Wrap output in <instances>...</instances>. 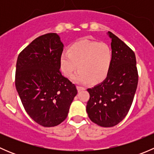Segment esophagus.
I'll return each mask as SVG.
<instances>
[{
	"instance_id": "1",
	"label": "esophagus",
	"mask_w": 154,
	"mask_h": 154,
	"mask_svg": "<svg viewBox=\"0 0 154 154\" xmlns=\"http://www.w3.org/2000/svg\"><path fill=\"white\" fill-rule=\"evenodd\" d=\"M77 90H78L79 91H81V90H83V89H85L84 87H83V86H77Z\"/></svg>"
}]
</instances>
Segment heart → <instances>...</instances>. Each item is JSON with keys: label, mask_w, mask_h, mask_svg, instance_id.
Listing matches in <instances>:
<instances>
[{"label": "heart", "mask_w": 154, "mask_h": 154, "mask_svg": "<svg viewBox=\"0 0 154 154\" xmlns=\"http://www.w3.org/2000/svg\"><path fill=\"white\" fill-rule=\"evenodd\" d=\"M112 60V52L109 45L82 39L70 46L60 57V68L67 77H71L79 68L73 79L85 83L103 80L108 74Z\"/></svg>", "instance_id": "heart-1"}]
</instances>
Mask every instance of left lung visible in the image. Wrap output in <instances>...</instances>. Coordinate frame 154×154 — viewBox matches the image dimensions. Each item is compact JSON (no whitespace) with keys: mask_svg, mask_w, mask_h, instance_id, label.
<instances>
[{"mask_svg":"<svg viewBox=\"0 0 154 154\" xmlns=\"http://www.w3.org/2000/svg\"><path fill=\"white\" fill-rule=\"evenodd\" d=\"M112 39V60L102 83L88 88V118L103 127L117 125L128 113L137 88L138 75L134 52L116 35L108 32Z\"/></svg>","mask_w":154,"mask_h":154,"instance_id":"8db88e82","label":"left lung"}]
</instances>
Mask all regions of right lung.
Listing matches in <instances>:
<instances>
[{
    "instance_id": "obj_1",
    "label": "right lung",
    "mask_w": 154,
    "mask_h": 154,
    "mask_svg": "<svg viewBox=\"0 0 154 154\" xmlns=\"http://www.w3.org/2000/svg\"><path fill=\"white\" fill-rule=\"evenodd\" d=\"M63 42L57 33L35 38L19 54L15 87L29 117L45 127L61 124L77 94L75 85L60 71Z\"/></svg>"
}]
</instances>
